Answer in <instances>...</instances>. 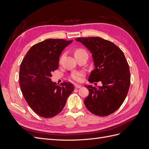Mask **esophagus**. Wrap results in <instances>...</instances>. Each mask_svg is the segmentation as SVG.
Returning a JSON list of instances; mask_svg holds the SVG:
<instances>
[{"label":"esophagus","mask_w":149,"mask_h":149,"mask_svg":"<svg viewBox=\"0 0 149 149\" xmlns=\"http://www.w3.org/2000/svg\"><path fill=\"white\" fill-rule=\"evenodd\" d=\"M74 87H75V88H76V89H78V88H80L81 87V85L76 84L74 85Z\"/></svg>","instance_id":"esophagus-1"}]
</instances>
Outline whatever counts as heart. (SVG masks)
I'll use <instances>...</instances> for the list:
<instances>
[{
	"label": "heart",
	"mask_w": 149,
	"mask_h": 149,
	"mask_svg": "<svg viewBox=\"0 0 149 149\" xmlns=\"http://www.w3.org/2000/svg\"><path fill=\"white\" fill-rule=\"evenodd\" d=\"M86 53L84 49L79 48L76 49L74 55L76 54H79V53ZM84 76V73L83 71H75L73 72V73L71 74V78H73L74 80L76 81H80L82 79V77Z\"/></svg>",
	"instance_id": "heart-1"
}]
</instances>
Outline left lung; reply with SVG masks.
<instances>
[{
	"label": "left lung",
	"mask_w": 149,
	"mask_h": 149,
	"mask_svg": "<svg viewBox=\"0 0 149 149\" xmlns=\"http://www.w3.org/2000/svg\"><path fill=\"white\" fill-rule=\"evenodd\" d=\"M92 54L94 70L88 81H101L102 86L85 85L89 96L84 103L93 114L107 116L118 110L129 91L130 77L128 63L123 51L114 43L100 37L75 38Z\"/></svg>",
	"instance_id": "8db88e82"
}]
</instances>
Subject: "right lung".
Returning a JSON list of instances; mask_svg holds the SVG:
<instances>
[{
  "label": "right lung",
  "mask_w": 149,
  "mask_h": 149,
  "mask_svg": "<svg viewBox=\"0 0 149 149\" xmlns=\"http://www.w3.org/2000/svg\"><path fill=\"white\" fill-rule=\"evenodd\" d=\"M73 40L47 39L31 47L20 65L21 91L29 106L42 118L56 116L63 109L74 86L52 81V73L57 70L62 51Z\"/></svg>",
  "instance_id": "add662e5"
}]
</instances>
